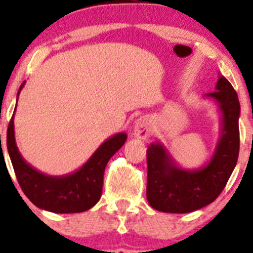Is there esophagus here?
<instances>
[{
	"label": "esophagus",
	"instance_id": "esophagus-1",
	"mask_svg": "<svg viewBox=\"0 0 253 253\" xmlns=\"http://www.w3.org/2000/svg\"><path fill=\"white\" fill-rule=\"evenodd\" d=\"M134 136L138 138H147L151 132V127H149V121L146 117H139L134 122Z\"/></svg>",
	"mask_w": 253,
	"mask_h": 253
}]
</instances>
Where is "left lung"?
<instances>
[{
    "instance_id": "8db88e82",
    "label": "left lung",
    "mask_w": 253,
    "mask_h": 253,
    "mask_svg": "<svg viewBox=\"0 0 253 253\" xmlns=\"http://www.w3.org/2000/svg\"><path fill=\"white\" fill-rule=\"evenodd\" d=\"M205 96L219 104L222 116L214 156L203 168L186 170L174 164L161 143H152L147 149V200L153 209L173 214L202 209L219 197L235 169L240 151L239 97L222 75L216 91Z\"/></svg>"
}]
</instances>
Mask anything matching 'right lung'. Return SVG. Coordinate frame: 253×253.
<instances>
[{
    "label": "right lung",
    "mask_w": 253,
    "mask_h": 253,
    "mask_svg": "<svg viewBox=\"0 0 253 253\" xmlns=\"http://www.w3.org/2000/svg\"><path fill=\"white\" fill-rule=\"evenodd\" d=\"M24 83L19 87L18 95ZM13 116L7 129V149L17 180L26 197L36 207L58 214H73L91 209L101 198L105 167L124 146L127 134L121 132L105 141L89 161L74 173L51 176L38 171L22 158L14 139Z\"/></svg>",
    "instance_id": "obj_1"
}]
</instances>
